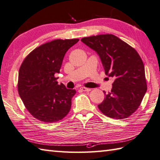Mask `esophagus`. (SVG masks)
Here are the masks:
<instances>
[{
  "label": "esophagus",
  "mask_w": 160,
  "mask_h": 160,
  "mask_svg": "<svg viewBox=\"0 0 160 160\" xmlns=\"http://www.w3.org/2000/svg\"><path fill=\"white\" fill-rule=\"evenodd\" d=\"M80 89L83 91H91L90 89H88V88H86V87H80Z\"/></svg>",
  "instance_id": "obj_1"
}]
</instances>
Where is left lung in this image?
Instances as JSON below:
<instances>
[{"label":"left lung","instance_id":"8db88e82","mask_svg":"<svg viewBox=\"0 0 160 160\" xmlns=\"http://www.w3.org/2000/svg\"><path fill=\"white\" fill-rule=\"evenodd\" d=\"M97 53L108 77L115 78L111 91L98 107L114 119L127 118L140 106L147 87L144 63L136 50L117 36L103 34L81 39Z\"/></svg>","mask_w":160,"mask_h":160}]
</instances>
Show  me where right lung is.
<instances>
[{
    "label": "right lung",
    "instance_id": "add662e5",
    "mask_svg": "<svg viewBox=\"0 0 160 160\" xmlns=\"http://www.w3.org/2000/svg\"><path fill=\"white\" fill-rule=\"evenodd\" d=\"M79 39L54 40L33 49L20 67L18 91L27 109L35 118L52 123L69 113L75 89L58 84L64 56Z\"/></svg>",
    "mask_w": 160,
    "mask_h": 160
}]
</instances>
